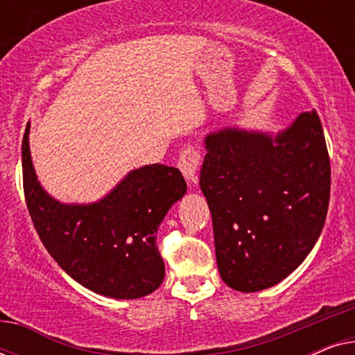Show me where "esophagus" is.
<instances>
[{
	"mask_svg": "<svg viewBox=\"0 0 355 355\" xmlns=\"http://www.w3.org/2000/svg\"><path fill=\"white\" fill-rule=\"evenodd\" d=\"M200 163H202L200 150L192 144L186 145L181 155H179L178 166L181 169V173L184 174V178H186L187 181L191 182L197 181V171L198 168H200Z\"/></svg>",
	"mask_w": 355,
	"mask_h": 355,
	"instance_id": "esophagus-1",
	"label": "esophagus"
}]
</instances>
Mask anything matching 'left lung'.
I'll list each match as a JSON object with an SVG mask.
<instances>
[{
  "label": "left lung",
  "instance_id": "8db88e82",
  "mask_svg": "<svg viewBox=\"0 0 355 355\" xmlns=\"http://www.w3.org/2000/svg\"><path fill=\"white\" fill-rule=\"evenodd\" d=\"M205 147L200 189L221 278L241 293L275 286L305 260L327 220L331 166L317 111L275 139L227 128Z\"/></svg>",
  "mask_w": 355,
  "mask_h": 355
}]
</instances>
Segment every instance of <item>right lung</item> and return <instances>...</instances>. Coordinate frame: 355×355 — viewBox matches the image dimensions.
I'll return each instance as SVG.
<instances>
[{"label":"right lung","mask_w":355,"mask_h":355,"mask_svg":"<svg viewBox=\"0 0 355 355\" xmlns=\"http://www.w3.org/2000/svg\"><path fill=\"white\" fill-rule=\"evenodd\" d=\"M22 181L33 226L48 254L71 278L114 299H139L159 288L164 263L157 231L173 203L187 191L178 168L148 164L130 171L103 200L64 205L37 181L27 124Z\"/></svg>","instance_id":"add662e5"}]
</instances>
